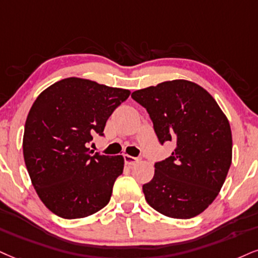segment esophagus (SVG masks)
Instances as JSON below:
<instances>
[{
	"mask_svg": "<svg viewBox=\"0 0 258 258\" xmlns=\"http://www.w3.org/2000/svg\"><path fill=\"white\" fill-rule=\"evenodd\" d=\"M124 161H125V164L128 165V166H133V165L138 164L140 161L139 158H135V157H132V155H128L125 154L124 155Z\"/></svg>",
	"mask_w": 258,
	"mask_h": 258,
	"instance_id": "obj_1",
	"label": "esophagus"
}]
</instances>
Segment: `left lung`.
<instances>
[{"instance_id": "obj_1", "label": "left lung", "mask_w": 258, "mask_h": 258, "mask_svg": "<svg viewBox=\"0 0 258 258\" xmlns=\"http://www.w3.org/2000/svg\"><path fill=\"white\" fill-rule=\"evenodd\" d=\"M132 98L147 110L159 142L176 144L142 186L146 201L168 218L201 214L218 196L232 163L226 116L205 88L186 80L161 82Z\"/></svg>"}]
</instances>
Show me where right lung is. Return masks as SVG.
I'll return each mask as SVG.
<instances>
[{
    "instance_id": "obj_1",
    "label": "right lung",
    "mask_w": 258,
    "mask_h": 258,
    "mask_svg": "<svg viewBox=\"0 0 258 258\" xmlns=\"http://www.w3.org/2000/svg\"><path fill=\"white\" fill-rule=\"evenodd\" d=\"M130 91L80 78L57 81L38 95L25 123L24 159L34 189L49 211L80 219L107 205L122 155L87 148Z\"/></svg>"
}]
</instances>
